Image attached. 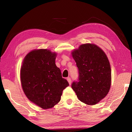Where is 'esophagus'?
<instances>
[{"mask_svg":"<svg viewBox=\"0 0 132 132\" xmlns=\"http://www.w3.org/2000/svg\"><path fill=\"white\" fill-rule=\"evenodd\" d=\"M67 80H68V82H69V85H71V78H70V77H68V78H67Z\"/></svg>","mask_w":132,"mask_h":132,"instance_id":"34e87169","label":"esophagus"}]
</instances>
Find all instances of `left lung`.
Listing matches in <instances>:
<instances>
[{"label":"left lung","mask_w":132,"mask_h":132,"mask_svg":"<svg viewBox=\"0 0 132 132\" xmlns=\"http://www.w3.org/2000/svg\"><path fill=\"white\" fill-rule=\"evenodd\" d=\"M71 54L79 71L78 81L71 87L81 102L95 105L104 98L110 89L111 69L105 53L92 44H82Z\"/></svg>","instance_id":"1"}]
</instances>
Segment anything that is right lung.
I'll list each match as a JSON object with an SVG mask.
<instances>
[{
  "label": "right lung",
  "instance_id": "add662e5",
  "mask_svg": "<svg viewBox=\"0 0 132 132\" xmlns=\"http://www.w3.org/2000/svg\"><path fill=\"white\" fill-rule=\"evenodd\" d=\"M56 56L48 49L33 50L25 57L20 69L24 94L30 102L45 109L57 104L69 86L55 65Z\"/></svg>",
  "mask_w": 132,
  "mask_h": 132
}]
</instances>
